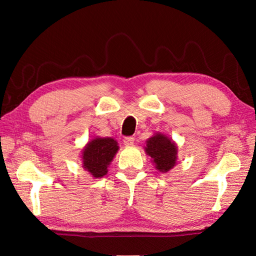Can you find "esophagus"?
Segmentation results:
<instances>
[{
  "label": "esophagus",
  "instance_id": "esophagus-1",
  "mask_svg": "<svg viewBox=\"0 0 256 256\" xmlns=\"http://www.w3.org/2000/svg\"><path fill=\"white\" fill-rule=\"evenodd\" d=\"M123 142H124V144L126 146H133V144H134V138H133V136H126V138H124Z\"/></svg>",
  "mask_w": 256,
  "mask_h": 256
}]
</instances>
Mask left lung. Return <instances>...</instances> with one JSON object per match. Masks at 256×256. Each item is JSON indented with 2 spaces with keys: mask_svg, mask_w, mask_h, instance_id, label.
<instances>
[{
  "mask_svg": "<svg viewBox=\"0 0 256 256\" xmlns=\"http://www.w3.org/2000/svg\"><path fill=\"white\" fill-rule=\"evenodd\" d=\"M146 152L154 159L156 168L159 172H166L175 166L177 159L176 146L170 138L162 134H156L146 141Z\"/></svg>",
  "mask_w": 256,
  "mask_h": 256,
  "instance_id": "8db88e82",
  "label": "left lung"
}]
</instances>
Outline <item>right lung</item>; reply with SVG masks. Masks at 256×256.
<instances>
[{
  "label": "right lung",
  "instance_id": "add662e5",
  "mask_svg": "<svg viewBox=\"0 0 256 256\" xmlns=\"http://www.w3.org/2000/svg\"><path fill=\"white\" fill-rule=\"evenodd\" d=\"M118 146L114 138H96L84 149V167L96 178L107 174L108 164L118 152Z\"/></svg>",
  "mask_w": 256,
  "mask_h": 256
}]
</instances>
